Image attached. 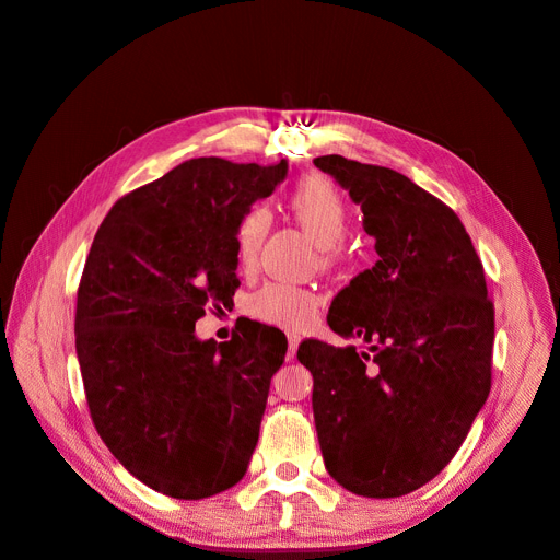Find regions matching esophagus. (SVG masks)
Returning a JSON list of instances; mask_svg holds the SVG:
<instances>
[{
  "mask_svg": "<svg viewBox=\"0 0 560 560\" xmlns=\"http://www.w3.org/2000/svg\"><path fill=\"white\" fill-rule=\"evenodd\" d=\"M299 343H301V334H296V331H287V360H290V362L296 358Z\"/></svg>",
  "mask_w": 560,
  "mask_h": 560,
  "instance_id": "esophagus-1",
  "label": "esophagus"
}]
</instances>
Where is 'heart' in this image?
<instances>
[{
  "label": "heart",
  "instance_id": "1",
  "mask_svg": "<svg viewBox=\"0 0 560 560\" xmlns=\"http://www.w3.org/2000/svg\"><path fill=\"white\" fill-rule=\"evenodd\" d=\"M290 210L296 222L306 229L319 245L322 264L334 266L341 261L343 238L350 224L348 200L338 186L327 177L301 179L290 194ZM270 212L264 206H252L235 224V249L243 264H252L266 241ZM322 296L311 287L290 282H268L249 299V313L268 325H278L292 331L311 327L317 319Z\"/></svg>",
  "mask_w": 560,
  "mask_h": 560
}]
</instances>
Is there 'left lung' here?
<instances>
[{
  "instance_id": "left-lung-1",
  "label": "left lung",
  "mask_w": 560,
  "mask_h": 560,
  "mask_svg": "<svg viewBox=\"0 0 560 560\" xmlns=\"http://www.w3.org/2000/svg\"><path fill=\"white\" fill-rule=\"evenodd\" d=\"M313 163L362 206L378 252L327 317L369 350L308 338L296 352L313 374L322 457L350 493L399 498L451 463L488 399L493 301L469 233L446 202L383 165L338 154Z\"/></svg>"
}]
</instances>
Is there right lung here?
Masks as SVG:
<instances>
[{
  "mask_svg": "<svg viewBox=\"0 0 560 560\" xmlns=\"http://www.w3.org/2000/svg\"><path fill=\"white\" fill-rule=\"evenodd\" d=\"M273 165L191 159L114 202L77 292V358L97 434L135 479L177 500L238 483L259 439L280 329L245 319L198 341L241 287L235 224L273 194Z\"/></svg>",
  "mask_w": 560,
  "mask_h": 560,
  "instance_id": "add662e5",
  "label": "right lung"
}]
</instances>
